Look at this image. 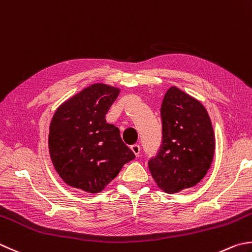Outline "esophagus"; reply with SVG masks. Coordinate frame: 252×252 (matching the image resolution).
<instances>
[{"mask_svg": "<svg viewBox=\"0 0 252 252\" xmlns=\"http://www.w3.org/2000/svg\"><path fill=\"white\" fill-rule=\"evenodd\" d=\"M131 150L133 151V153H134V154H135L136 156H139V155H140V153H141V147H140V145H139V144H134V145H132V146H131Z\"/></svg>", "mask_w": 252, "mask_h": 252, "instance_id": "esophagus-1", "label": "esophagus"}]
</instances>
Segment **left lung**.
<instances>
[{"mask_svg":"<svg viewBox=\"0 0 252 252\" xmlns=\"http://www.w3.org/2000/svg\"><path fill=\"white\" fill-rule=\"evenodd\" d=\"M162 140L149 168L155 182L166 193L192 188L204 178L215 151V135L204 106L170 87L161 108Z\"/></svg>","mask_w":252,"mask_h":252,"instance_id":"obj_1","label":"left lung"}]
</instances>
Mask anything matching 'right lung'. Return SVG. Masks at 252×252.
Listing matches in <instances>:
<instances>
[{
    "mask_svg": "<svg viewBox=\"0 0 252 252\" xmlns=\"http://www.w3.org/2000/svg\"><path fill=\"white\" fill-rule=\"evenodd\" d=\"M120 90L97 83L58 108L49 127L52 164L66 185L98 193L119 174L134 153L121 140L106 113Z\"/></svg>",
    "mask_w": 252,
    "mask_h": 252,
    "instance_id": "right-lung-1",
    "label": "right lung"
}]
</instances>
